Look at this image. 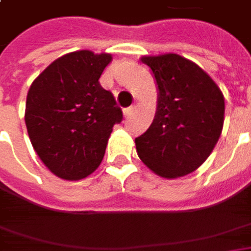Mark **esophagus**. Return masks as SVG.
I'll return each instance as SVG.
<instances>
[{
	"instance_id": "esophagus-1",
	"label": "esophagus",
	"mask_w": 251,
	"mask_h": 251,
	"mask_svg": "<svg viewBox=\"0 0 251 251\" xmlns=\"http://www.w3.org/2000/svg\"><path fill=\"white\" fill-rule=\"evenodd\" d=\"M132 111H134V106H131V107H128V109H126V110H124V116H126V117H128V116H131V113H132Z\"/></svg>"
}]
</instances>
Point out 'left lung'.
<instances>
[{"label": "left lung", "instance_id": "obj_1", "mask_svg": "<svg viewBox=\"0 0 251 251\" xmlns=\"http://www.w3.org/2000/svg\"><path fill=\"white\" fill-rule=\"evenodd\" d=\"M158 85L151 127L135 138L140 159L158 176L177 178L197 170L221 137L225 99L197 64L178 54L144 55Z\"/></svg>", "mask_w": 251, "mask_h": 251}]
</instances>
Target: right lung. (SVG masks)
<instances>
[{
	"label": "right lung",
	"instance_id": "add662e5",
	"mask_svg": "<svg viewBox=\"0 0 251 251\" xmlns=\"http://www.w3.org/2000/svg\"><path fill=\"white\" fill-rule=\"evenodd\" d=\"M111 54L73 51L54 60L30 85L25 123L37 156L53 175L81 180L99 168L123 111L99 83Z\"/></svg>",
	"mask_w": 251,
	"mask_h": 251
}]
</instances>
